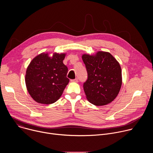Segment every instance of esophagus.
Returning a JSON list of instances; mask_svg holds the SVG:
<instances>
[{
	"instance_id": "1",
	"label": "esophagus",
	"mask_w": 153,
	"mask_h": 153,
	"mask_svg": "<svg viewBox=\"0 0 153 153\" xmlns=\"http://www.w3.org/2000/svg\"><path fill=\"white\" fill-rule=\"evenodd\" d=\"M71 82H78V79H72V80H71Z\"/></svg>"
}]
</instances>
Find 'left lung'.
Instances as JSON below:
<instances>
[{
    "mask_svg": "<svg viewBox=\"0 0 153 153\" xmlns=\"http://www.w3.org/2000/svg\"><path fill=\"white\" fill-rule=\"evenodd\" d=\"M82 58L88 73L83 84L86 97L96 106H103L117 96L122 83V70L110 53L99 51L95 54H83Z\"/></svg>",
    "mask_w": 153,
    "mask_h": 153,
    "instance_id": "left-lung-1",
    "label": "left lung"
}]
</instances>
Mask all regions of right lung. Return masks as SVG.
Instances as JSON below:
<instances>
[{"instance_id":"1","label":"right lung","mask_w":153,"mask_h":153,"mask_svg":"<svg viewBox=\"0 0 153 153\" xmlns=\"http://www.w3.org/2000/svg\"><path fill=\"white\" fill-rule=\"evenodd\" d=\"M66 53H42L30 63L25 74V84L31 97L37 103L51 104L62 96L70 80L68 68L63 63Z\"/></svg>"}]
</instances>
